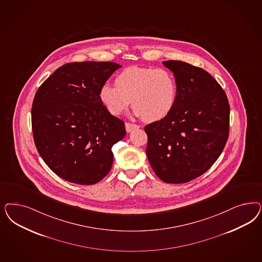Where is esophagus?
<instances>
[{"label": "esophagus", "instance_id": "1", "mask_svg": "<svg viewBox=\"0 0 262 262\" xmlns=\"http://www.w3.org/2000/svg\"><path fill=\"white\" fill-rule=\"evenodd\" d=\"M138 128H139V125H136V124H133V123H129V122L125 123V129H126V131L128 133H129V132H132L133 130L138 129Z\"/></svg>", "mask_w": 262, "mask_h": 262}]
</instances>
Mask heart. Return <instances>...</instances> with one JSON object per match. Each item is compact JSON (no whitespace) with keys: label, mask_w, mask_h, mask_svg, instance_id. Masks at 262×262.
I'll return each mask as SVG.
<instances>
[{"label":"heart","mask_w":262,"mask_h":262,"mask_svg":"<svg viewBox=\"0 0 262 262\" xmlns=\"http://www.w3.org/2000/svg\"><path fill=\"white\" fill-rule=\"evenodd\" d=\"M177 94V81L169 70L130 67L118 74L116 85L103 84L99 97L114 116L126 110L132 101L136 117L153 122L169 115Z\"/></svg>","instance_id":"b5f03b06"}]
</instances>
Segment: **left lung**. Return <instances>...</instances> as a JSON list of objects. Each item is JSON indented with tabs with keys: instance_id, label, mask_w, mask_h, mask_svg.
Returning <instances> with one entry per match:
<instances>
[{
	"instance_id": "1",
	"label": "left lung",
	"mask_w": 262,
	"mask_h": 262,
	"mask_svg": "<svg viewBox=\"0 0 262 262\" xmlns=\"http://www.w3.org/2000/svg\"><path fill=\"white\" fill-rule=\"evenodd\" d=\"M163 64L173 73L178 94L166 118L144 127L146 155L166 183H185L210 169L227 144L229 104L227 94L203 68L181 60Z\"/></svg>"
}]
</instances>
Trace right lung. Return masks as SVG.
Returning a JSON list of instances; mask_svg holds the SVG:
<instances>
[{
    "instance_id": "obj_1",
    "label": "right lung",
    "mask_w": 262,
    "mask_h": 262,
    "mask_svg": "<svg viewBox=\"0 0 262 262\" xmlns=\"http://www.w3.org/2000/svg\"><path fill=\"white\" fill-rule=\"evenodd\" d=\"M121 68L111 61L70 62L58 68L35 93L32 108L34 144L59 178L92 185L110 171L112 147L126 134L99 92Z\"/></svg>"
}]
</instances>
